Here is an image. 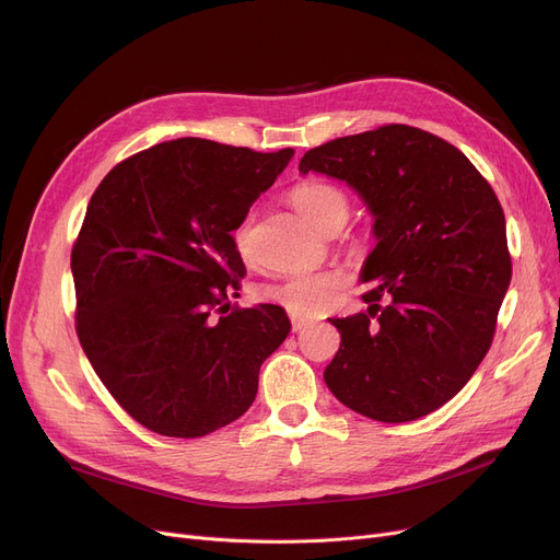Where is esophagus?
I'll return each mask as SVG.
<instances>
[{"instance_id":"1","label":"esophagus","mask_w":560,"mask_h":560,"mask_svg":"<svg viewBox=\"0 0 560 560\" xmlns=\"http://www.w3.org/2000/svg\"><path fill=\"white\" fill-rule=\"evenodd\" d=\"M290 322H292V331H295V334L308 327V319H304V317H298V315H290Z\"/></svg>"}]
</instances>
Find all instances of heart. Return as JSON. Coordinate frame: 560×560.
<instances>
[{
  "label": "heart",
  "mask_w": 560,
  "mask_h": 560,
  "mask_svg": "<svg viewBox=\"0 0 560 560\" xmlns=\"http://www.w3.org/2000/svg\"><path fill=\"white\" fill-rule=\"evenodd\" d=\"M290 201L313 226L322 231H327L336 222L342 224L349 213V199L345 190L325 179H306L298 184L290 190ZM252 224L254 218L245 215L233 231L235 249H238L243 258H249L252 252ZM347 283L349 277L342 270L295 275L262 288V298L277 306H283L290 315L308 319L331 311L338 304Z\"/></svg>",
  "instance_id": "heart-1"
}]
</instances>
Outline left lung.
Returning a JSON list of instances; mask_svg holds the SVG:
<instances>
[{
    "label": "left lung",
    "instance_id": "left-lung-1",
    "mask_svg": "<svg viewBox=\"0 0 560 560\" xmlns=\"http://www.w3.org/2000/svg\"><path fill=\"white\" fill-rule=\"evenodd\" d=\"M347 182L370 206L368 313L334 317L329 390L376 422H410L447 404L477 372L511 283L502 203L443 138L384 125L308 150L300 172Z\"/></svg>",
    "mask_w": 560,
    "mask_h": 560
}]
</instances>
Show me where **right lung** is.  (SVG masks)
I'll return each mask as SVG.
<instances>
[{
	"label": "right lung",
	"mask_w": 560,
	"mask_h": 560,
	"mask_svg": "<svg viewBox=\"0 0 560 560\" xmlns=\"http://www.w3.org/2000/svg\"><path fill=\"white\" fill-rule=\"evenodd\" d=\"M292 154L176 138L120 161L93 192L72 247L74 327L144 429L201 438L252 406L290 319L275 304L231 306L247 275L231 231Z\"/></svg>",
	"instance_id": "right-lung-1"
}]
</instances>
